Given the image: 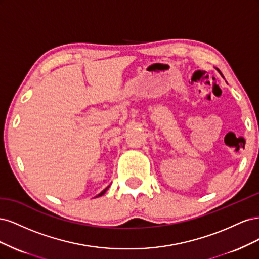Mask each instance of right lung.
<instances>
[{"label": "right lung", "mask_w": 259, "mask_h": 259, "mask_svg": "<svg viewBox=\"0 0 259 259\" xmlns=\"http://www.w3.org/2000/svg\"><path fill=\"white\" fill-rule=\"evenodd\" d=\"M109 187H110V186H108V187L106 188V189H104V190H103V191H101V192H100V193H99L98 195H96V198H98V197H101V195H103V194H105V192H106V191L108 190V188H109Z\"/></svg>", "instance_id": "right-lung-1"}]
</instances>
